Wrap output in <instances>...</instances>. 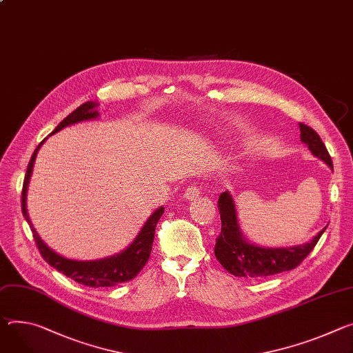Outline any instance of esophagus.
<instances>
[{"instance_id":"obj_1","label":"esophagus","mask_w":353,"mask_h":353,"mask_svg":"<svg viewBox=\"0 0 353 353\" xmlns=\"http://www.w3.org/2000/svg\"><path fill=\"white\" fill-rule=\"evenodd\" d=\"M200 194H201L200 187H199V185H191V187H188V188L185 190L184 197H185L187 200H196Z\"/></svg>"}]
</instances>
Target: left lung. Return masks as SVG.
I'll return each instance as SVG.
<instances>
[{
    "label": "left lung",
    "mask_w": 353,
    "mask_h": 353,
    "mask_svg": "<svg viewBox=\"0 0 353 353\" xmlns=\"http://www.w3.org/2000/svg\"><path fill=\"white\" fill-rule=\"evenodd\" d=\"M300 138L311 153L321 159L332 170V160L319 135L311 126L300 122ZM221 215V234L215 242V258L231 274L238 277H266L297 268L314 249L327 227L319 231L314 239L300 246L290 248H262L249 243L241 232L236 208L228 191L218 199Z\"/></svg>",
    "instance_id": "obj_1"
}]
</instances>
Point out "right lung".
Instances as JSON below:
<instances>
[{
  "label": "right lung",
  "instance_id": "obj_1",
  "mask_svg": "<svg viewBox=\"0 0 353 353\" xmlns=\"http://www.w3.org/2000/svg\"><path fill=\"white\" fill-rule=\"evenodd\" d=\"M95 107H97V103H94V101H87V103L81 104L79 108H76L70 115H68L54 128V131L52 132V135L59 132L60 130H63V128H66L69 125L97 118L99 111L95 110ZM45 141H46V138L38 145V148L35 149L34 154H32V157L29 160L25 180H23L22 200H21L22 214H23L26 222L29 223L32 234H34V239L37 242V246H38V249L42 254V258L50 266H53L56 270H59L60 273L73 279L74 281H77L80 284L94 287V288L95 287H111V285H117V284L123 283V281L132 280L143 269V266L146 265V262L149 259L157 221L160 219V216L163 215L165 208L163 207L157 208L148 218V221L145 222V225L142 227V230L139 231V234L137 235L134 242L130 246H128L125 250H122V252H119L114 256H110V258H104V259H99V261H74V259L63 258V256H60L59 253L52 250L41 239V236L35 231L34 225H32V222H30L29 215H28V211H26L28 184H29V180H30V176H32V169H34V163H35L38 150L43 145Z\"/></svg>",
  "mask_w": 353,
  "mask_h": 353
}]
</instances>
